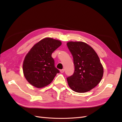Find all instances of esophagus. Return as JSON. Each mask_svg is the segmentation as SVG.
Segmentation results:
<instances>
[{"label": "esophagus", "instance_id": "34e87169", "mask_svg": "<svg viewBox=\"0 0 122 122\" xmlns=\"http://www.w3.org/2000/svg\"><path fill=\"white\" fill-rule=\"evenodd\" d=\"M60 72H61V73H64V72H65V69H61V70H60Z\"/></svg>", "mask_w": 122, "mask_h": 122}]
</instances>
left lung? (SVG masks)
<instances>
[{"label":"left lung","mask_w":122,"mask_h":122,"mask_svg":"<svg viewBox=\"0 0 122 122\" xmlns=\"http://www.w3.org/2000/svg\"><path fill=\"white\" fill-rule=\"evenodd\" d=\"M67 46L71 53L75 71L67 78L69 86L77 93H86L100 82L103 68L97 53L92 47L82 42H69Z\"/></svg>","instance_id":"obj_1"}]
</instances>
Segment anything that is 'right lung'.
<instances>
[{"mask_svg": "<svg viewBox=\"0 0 122 122\" xmlns=\"http://www.w3.org/2000/svg\"><path fill=\"white\" fill-rule=\"evenodd\" d=\"M61 45L59 40L46 38L36 44L26 54L23 64L27 81L37 88L49 84L60 71L55 67L52 53Z\"/></svg>", "mask_w": 122, "mask_h": 122, "instance_id": "obj_1", "label": "right lung"}]
</instances>
